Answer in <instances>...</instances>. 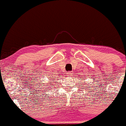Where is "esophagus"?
<instances>
[{"instance_id":"obj_1","label":"esophagus","mask_w":126,"mask_h":126,"mask_svg":"<svg viewBox=\"0 0 126 126\" xmlns=\"http://www.w3.org/2000/svg\"><path fill=\"white\" fill-rule=\"evenodd\" d=\"M71 75H72V72H68V73L66 74V76H68V77H69V76H71Z\"/></svg>"}]
</instances>
